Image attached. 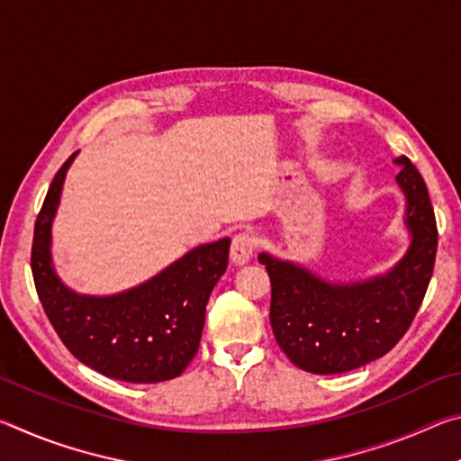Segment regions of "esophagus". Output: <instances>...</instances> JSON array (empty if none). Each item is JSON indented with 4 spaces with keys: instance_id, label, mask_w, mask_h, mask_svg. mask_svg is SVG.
<instances>
[{
    "instance_id": "obj_1",
    "label": "esophagus",
    "mask_w": 461,
    "mask_h": 461,
    "mask_svg": "<svg viewBox=\"0 0 461 461\" xmlns=\"http://www.w3.org/2000/svg\"><path fill=\"white\" fill-rule=\"evenodd\" d=\"M254 249H256V238L252 236V233H238L236 238H233L231 241V262L233 264H246L249 262V258L254 256Z\"/></svg>"
}]
</instances>
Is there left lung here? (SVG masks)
<instances>
[{"label": "left lung", "instance_id": "left-lung-1", "mask_svg": "<svg viewBox=\"0 0 461 461\" xmlns=\"http://www.w3.org/2000/svg\"><path fill=\"white\" fill-rule=\"evenodd\" d=\"M396 181L407 197L411 246L386 275L327 283L293 262L260 254L272 286L270 325L283 352L311 374H341L388 354L415 319L433 275L437 223L427 185L407 156Z\"/></svg>", "mask_w": 461, "mask_h": 461}]
</instances>
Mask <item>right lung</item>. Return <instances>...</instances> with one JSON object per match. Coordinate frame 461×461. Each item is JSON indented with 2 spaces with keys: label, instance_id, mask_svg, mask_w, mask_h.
I'll return each instance as SVG.
<instances>
[{
  "label": "right lung",
  "instance_id": "1",
  "mask_svg": "<svg viewBox=\"0 0 461 461\" xmlns=\"http://www.w3.org/2000/svg\"><path fill=\"white\" fill-rule=\"evenodd\" d=\"M75 154L54 175L34 225L30 264L44 313L68 352L107 378L136 384L176 378L199 349L209 294L228 268L230 238L191 249L130 291L77 294L60 283L50 258L52 220Z\"/></svg>",
  "mask_w": 461,
  "mask_h": 461
}]
</instances>
